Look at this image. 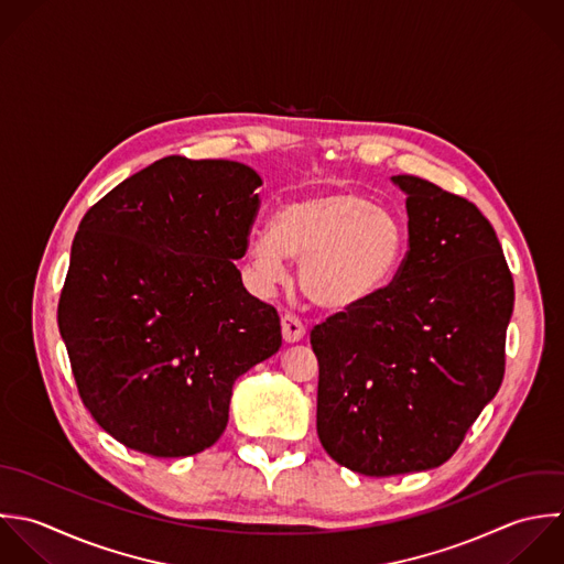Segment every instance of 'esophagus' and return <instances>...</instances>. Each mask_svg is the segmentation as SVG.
<instances>
[{"instance_id": "34e87169", "label": "esophagus", "mask_w": 564, "mask_h": 564, "mask_svg": "<svg viewBox=\"0 0 564 564\" xmlns=\"http://www.w3.org/2000/svg\"><path fill=\"white\" fill-rule=\"evenodd\" d=\"M281 332H283L285 343H299L305 338V325L292 314H285L281 318Z\"/></svg>"}]
</instances>
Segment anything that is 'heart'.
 Listing matches in <instances>:
<instances>
[{
	"label": "heart",
	"mask_w": 564,
	"mask_h": 564,
	"mask_svg": "<svg viewBox=\"0 0 564 564\" xmlns=\"http://www.w3.org/2000/svg\"><path fill=\"white\" fill-rule=\"evenodd\" d=\"M406 254L402 219L365 193L334 191L283 204L270 232L248 241V263L259 283L285 276V257L299 263L305 299L329 314L373 301L398 274Z\"/></svg>",
	"instance_id": "heart-1"
}]
</instances>
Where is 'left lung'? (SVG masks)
<instances>
[{
	"label": "left lung",
	"mask_w": 564,
	"mask_h": 564,
	"mask_svg": "<svg viewBox=\"0 0 564 564\" xmlns=\"http://www.w3.org/2000/svg\"><path fill=\"white\" fill-rule=\"evenodd\" d=\"M409 252L373 301L312 329L316 431L327 455L367 477L446 464L497 395L514 281L481 210L415 175Z\"/></svg>",
	"instance_id": "obj_1"
}]
</instances>
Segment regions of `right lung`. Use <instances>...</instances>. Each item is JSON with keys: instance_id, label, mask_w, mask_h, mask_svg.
<instances>
[{"instance_id": "add662e5", "label": "right lung", "mask_w": 564, "mask_h": 564, "mask_svg": "<svg viewBox=\"0 0 564 564\" xmlns=\"http://www.w3.org/2000/svg\"><path fill=\"white\" fill-rule=\"evenodd\" d=\"M261 184L241 162L169 155L80 219L58 332L85 409L131 451L210 448L235 380L281 347L276 310L235 265Z\"/></svg>"}]
</instances>
